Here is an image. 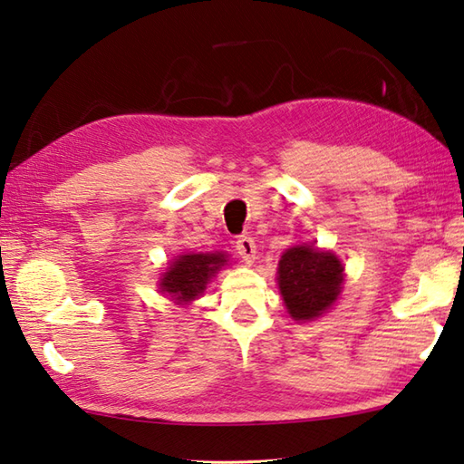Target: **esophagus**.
Segmentation results:
<instances>
[{
    "label": "esophagus",
    "instance_id": "34e87169",
    "mask_svg": "<svg viewBox=\"0 0 464 464\" xmlns=\"http://www.w3.org/2000/svg\"><path fill=\"white\" fill-rule=\"evenodd\" d=\"M234 246H236V252H238L240 258L246 262V265H250V262H255V258H256V244H255V240H252V236H248V234L240 236V238L234 242Z\"/></svg>",
    "mask_w": 464,
    "mask_h": 464
}]
</instances>
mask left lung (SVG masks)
<instances>
[{
	"instance_id": "obj_1",
	"label": "left lung",
	"mask_w": 464,
	"mask_h": 464,
	"mask_svg": "<svg viewBox=\"0 0 464 464\" xmlns=\"http://www.w3.org/2000/svg\"><path fill=\"white\" fill-rule=\"evenodd\" d=\"M343 266L331 252L309 246L288 248L278 262V288L295 321L319 317L335 303Z\"/></svg>"
}]
</instances>
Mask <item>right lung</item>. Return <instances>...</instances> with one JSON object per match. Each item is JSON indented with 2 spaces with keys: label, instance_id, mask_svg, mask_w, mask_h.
Returning a JSON list of instances; mask_svg holds the SVG:
<instances>
[{
  "label": "right lung",
  "instance_id": "add662e5",
  "mask_svg": "<svg viewBox=\"0 0 464 464\" xmlns=\"http://www.w3.org/2000/svg\"><path fill=\"white\" fill-rule=\"evenodd\" d=\"M224 262V255H183L165 273L161 291L178 303L194 301Z\"/></svg>",
  "mask_w": 464,
  "mask_h": 464
}]
</instances>
